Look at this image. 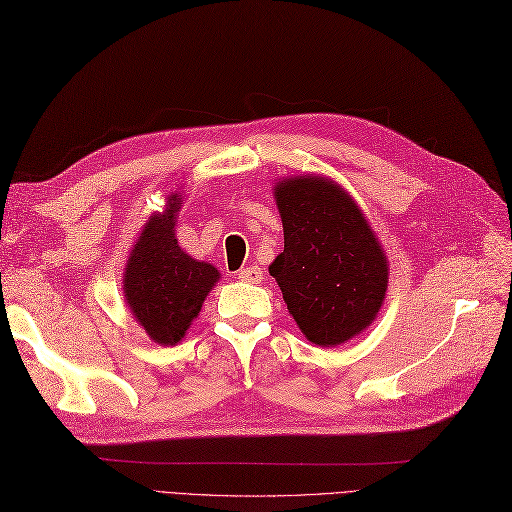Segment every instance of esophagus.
I'll return each instance as SVG.
<instances>
[{"instance_id":"34e87169","label":"esophagus","mask_w":512,"mask_h":512,"mask_svg":"<svg viewBox=\"0 0 512 512\" xmlns=\"http://www.w3.org/2000/svg\"><path fill=\"white\" fill-rule=\"evenodd\" d=\"M237 278H239L241 282H250V284H258V282L262 280V271H260V267L252 265V267H245V269H241V271L237 273Z\"/></svg>"}]
</instances>
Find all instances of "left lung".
Returning a JSON list of instances; mask_svg holds the SVG:
<instances>
[{"label":"left lung","instance_id":"8db88e82","mask_svg":"<svg viewBox=\"0 0 512 512\" xmlns=\"http://www.w3.org/2000/svg\"><path fill=\"white\" fill-rule=\"evenodd\" d=\"M275 202L284 252L269 273L303 336L336 347L375 321L388 290V260L353 198L327 178H286Z\"/></svg>","mask_w":512,"mask_h":512}]
</instances>
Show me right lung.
Segmentation results:
<instances>
[{
  "label": "right lung",
  "instance_id": "1",
  "mask_svg": "<svg viewBox=\"0 0 512 512\" xmlns=\"http://www.w3.org/2000/svg\"><path fill=\"white\" fill-rule=\"evenodd\" d=\"M181 204V198L172 196L168 211L148 219L124 271V297L135 321L165 347L185 336L219 280L213 265L193 260L178 247L172 228Z\"/></svg>",
  "mask_w": 512,
  "mask_h": 512
}]
</instances>
